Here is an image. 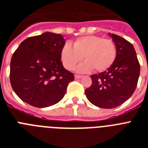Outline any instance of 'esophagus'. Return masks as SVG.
<instances>
[{
	"label": "esophagus",
	"mask_w": 148,
	"mask_h": 148,
	"mask_svg": "<svg viewBox=\"0 0 148 148\" xmlns=\"http://www.w3.org/2000/svg\"><path fill=\"white\" fill-rule=\"evenodd\" d=\"M82 77V75H75V79H80Z\"/></svg>",
	"instance_id": "34e87169"
}]
</instances>
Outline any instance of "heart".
<instances>
[{
	"label": "heart",
	"mask_w": 148,
	"mask_h": 148,
	"mask_svg": "<svg viewBox=\"0 0 148 148\" xmlns=\"http://www.w3.org/2000/svg\"><path fill=\"white\" fill-rule=\"evenodd\" d=\"M116 56L114 42L97 35L78 38L73 46L66 44L60 51L63 66L69 70L74 69L83 57L85 61L77 68L79 73H89L93 69L97 73L106 71L114 63Z\"/></svg>",
	"instance_id": "b5f03b06"
}]
</instances>
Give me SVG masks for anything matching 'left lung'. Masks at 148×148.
Instances as JSON below:
<instances>
[{
  "label": "left lung",
  "mask_w": 148,
  "mask_h": 148,
  "mask_svg": "<svg viewBox=\"0 0 148 148\" xmlns=\"http://www.w3.org/2000/svg\"><path fill=\"white\" fill-rule=\"evenodd\" d=\"M109 35L116 47V59L107 70L91 75L92 84L85 90L92 104L106 109L118 107L131 97L140 75V64L133 45L119 35Z\"/></svg>",
  "instance_id": "1"
}]
</instances>
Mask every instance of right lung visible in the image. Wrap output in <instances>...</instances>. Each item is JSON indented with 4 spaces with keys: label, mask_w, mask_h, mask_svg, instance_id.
Here are the masks:
<instances>
[{
    "label": "right lung",
    "mask_w": 148,
    "mask_h": 148,
    "mask_svg": "<svg viewBox=\"0 0 148 148\" xmlns=\"http://www.w3.org/2000/svg\"><path fill=\"white\" fill-rule=\"evenodd\" d=\"M64 45L63 36L52 32L28 38L20 44L11 58L10 79L22 101L43 108L63 99L69 83L74 80L61 62Z\"/></svg>",
    "instance_id": "right-lung-1"
}]
</instances>
